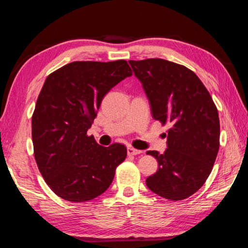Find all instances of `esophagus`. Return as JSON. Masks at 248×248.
I'll list each match as a JSON object with an SVG mask.
<instances>
[{
	"label": "esophagus",
	"mask_w": 248,
	"mask_h": 248,
	"mask_svg": "<svg viewBox=\"0 0 248 248\" xmlns=\"http://www.w3.org/2000/svg\"><path fill=\"white\" fill-rule=\"evenodd\" d=\"M127 153H128V155H138V154H141L142 151L133 149V148H131V146H129V148L127 149Z\"/></svg>",
	"instance_id": "esophagus-1"
}]
</instances>
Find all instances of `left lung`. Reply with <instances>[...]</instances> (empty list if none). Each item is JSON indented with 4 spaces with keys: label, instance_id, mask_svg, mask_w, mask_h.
Returning <instances> with one entry per match:
<instances>
[{
    "label": "left lung",
    "instance_id": "8db88e82",
    "mask_svg": "<svg viewBox=\"0 0 248 248\" xmlns=\"http://www.w3.org/2000/svg\"><path fill=\"white\" fill-rule=\"evenodd\" d=\"M129 63L149 99L152 117L170 127L165 152H146L158 163L146 186L165 199H186L202 187L215 164L220 145L217 109L202 82L186 66L164 59Z\"/></svg>",
    "mask_w": 248,
    "mask_h": 248
}]
</instances>
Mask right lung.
<instances>
[{"label":"right lung","mask_w":248,"mask_h":248,"mask_svg":"<svg viewBox=\"0 0 248 248\" xmlns=\"http://www.w3.org/2000/svg\"><path fill=\"white\" fill-rule=\"evenodd\" d=\"M131 75L124 60L75 61L46 78L31 119L33 154L46 183L62 199L89 201L110 186L127 149L99 145L87 130L104 96Z\"/></svg>","instance_id":"right-lung-1"}]
</instances>
